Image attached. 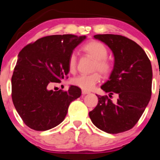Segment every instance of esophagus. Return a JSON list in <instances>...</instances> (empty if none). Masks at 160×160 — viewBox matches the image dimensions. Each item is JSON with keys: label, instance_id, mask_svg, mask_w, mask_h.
Listing matches in <instances>:
<instances>
[{"label": "esophagus", "instance_id": "1", "mask_svg": "<svg viewBox=\"0 0 160 160\" xmlns=\"http://www.w3.org/2000/svg\"><path fill=\"white\" fill-rule=\"evenodd\" d=\"M88 93H90V92L87 91V90H82V94H83V95L88 94Z\"/></svg>", "mask_w": 160, "mask_h": 160}]
</instances>
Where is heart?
<instances>
[{
  "label": "heart",
  "instance_id": "1",
  "mask_svg": "<svg viewBox=\"0 0 160 160\" xmlns=\"http://www.w3.org/2000/svg\"><path fill=\"white\" fill-rule=\"evenodd\" d=\"M83 52L95 59L93 70H98L101 74L108 76L112 70V64L108 59V50L104 43L97 40H92L84 44L82 47ZM77 55L72 52L68 59V69L71 72H73L77 68ZM101 76L98 72L85 75L81 74L74 77L72 80V83L74 86L80 88L83 90H90L93 89L95 85L100 82Z\"/></svg>",
  "mask_w": 160,
  "mask_h": 160
}]
</instances>
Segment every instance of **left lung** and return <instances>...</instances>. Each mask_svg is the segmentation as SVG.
I'll return each instance as SVG.
<instances>
[{
  "label": "left lung",
  "mask_w": 160,
  "mask_h": 160,
  "mask_svg": "<svg viewBox=\"0 0 160 160\" xmlns=\"http://www.w3.org/2000/svg\"><path fill=\"white\" fill-rule=\"evenodd\" d=\"M93 37L112 50L114 66L109 80L101 86L109 97L98 95V105L89 116L95 126L107 133L126 132L138 122L151 98V62L142 48L126 37L112 34ZM114 93L119 96L115 102L109 98Z\"/></svg>",
  "instance_id": "obj_1"
}]
</instances>
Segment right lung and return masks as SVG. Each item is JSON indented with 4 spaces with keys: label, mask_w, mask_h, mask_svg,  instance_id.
Returning a JSON list of instances; mask_svg holds the SVG:
<instances>
[{
    "label": "right lung",
    "mask_w": 160,
    "mask_h": 160,
    "mask_svg": "<svg viewBox=\"0 0 160 160\" xmlns=\"http://www.w3.org/2000/svg\"><path fill=\"white\" fill-rule=\"evenodd\" d=\"M86 36L55 35L38 38L20 51L11 77V98L24 123L35 131L57 126L81 90H51L69 72L68 59Z\"/></svg>",
    "instance_id": "1"
}]
</instances>
